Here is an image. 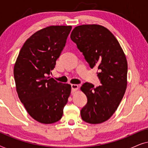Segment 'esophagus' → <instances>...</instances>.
<instances>
[{"label": "esophagus", "instance_id": "obj_1", "mask_svg": "<svg viewBox=\"0 0 148 148\" xmlns=\"http://www.w3.org/2000/svg\"><path fill=\"white\" fill-rule=\"evenodd\" d=\"M71 91L72 92H75L78 90V85L77 84H71Z\"/></svg>", "mask_w": 148, "mask_h": 148}]
</instances>
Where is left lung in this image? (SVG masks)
Here are the masks:
<instances>
[{"label":"left lung","mask_w":148,"mask_h":148,"mask_svg":"<svg viewBox=\"0 0 148 148\" xmlns=\"http://www.w3.org/2000/svg\"><path fill=\"white\" fill-rule=\"evenodd\" d=\"M71 39L84 54L90 68L98 69L101 86L95 88L86 82L81 90L88 98L81 110L83 121L98 124L112 116L118 108L127 88V61L114 35L99 25H83L75 27Z\"/></svg>","instance_id":"left-lung-1"}]
</instances>
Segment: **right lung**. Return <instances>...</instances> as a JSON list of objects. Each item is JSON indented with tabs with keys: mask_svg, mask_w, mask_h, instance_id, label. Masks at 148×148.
I'll list each match as a JSON object with an SVG mask.
<instances>
[{
	"mask_svg": "<svg viewBox=\"0 0 148 148\" xmlns=\"http://www.w3.org/2000/svg\"><path fill=\"white\" fill-rule=\"evenodd\" d=\"M71 26H50L26 40L14 66L18 96L34 119L44 124L62 118L71 86L50 78Z\"/></svg>",
	"mask_w": 148,
	"mask_h": 148,
	"instance_id": "obj_1",
	"label": "right lung"
}]
</instances>
